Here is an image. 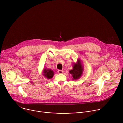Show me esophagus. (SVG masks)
Segmentation results:
<instances>
[{"instance_id": "34e87169", "label": "esophagus", "mask_w": 123, "mask_h": 123, "mask_svg": "<svg viewBox=\"0 0 123 123\" xmlns=\"http://www.w3.org/2000/svg\"><path fill=\"white\" fill-rule=\"evenodd\" d=\"M57 72L59 74H62L64 73V72L63 71H62V70H58V71H57Z\"/></svg>"}]
</instances>
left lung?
Returning <instances> with one entry per match:
<instances>
[{"mask_svg": "<svg viewBox=\"0 0 123 123\" xmlns=\"http://www.w3.org/2000/svg\"><path fill=\"white\" fill-rule=\"evenodd\" d=\"M73 68L69 71V74L73 77V80H77L79 79L83 73L84 68L82 64L80 59H77L76 63H75L73 65Z\"/></svg>", "mask_w": 123, "mask_h": 123, "instance_id": "obj_1", "label": "left lung"}]
</instances>
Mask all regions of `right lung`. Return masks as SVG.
<instances>
[{"instance_id":"right-lung-1","label":"right lung","mask_w":123,"mask_h":123,"mask_svg":"<svg viewBox=\"0 0 123 123\" xmlns=\"http://www.w3.org/2000/svg\"><path fill=\"white\" fill-rule=\"evenodd\" d=\"M42 73H43V75L47 79H49L52 78L55 74L54 71H52V69L47 68H45L43 69Z\"/></svg>"}]
</instances>
